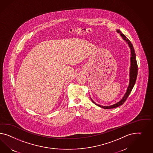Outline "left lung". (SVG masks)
<instances>
[{"label":"left lung","mask_w":153,"mask_h":153,"mask_svg":"<svg viewBox=\"0 0 153 153\" xmlns=\"http://www.w3.org/2000/svg\"><path fill=\"white\" fill-rule=\"evenodd\" d=\"M117 33H120L121 36L123 38V39L128 42V45L130 48V50H131V57L130 58V59H131V66H130V82H129V85H128V87L127 88L126 92L124 95L123 98L119 102H118L117 103H115L114 105H112L111 106H101V105H100L95 103V102L91 99L93 103H95V105H97L98 106L105 108V109H110V108L119 107L125 102V101L128 99V96L130 95L131 91H132V88H133L134 86L135 82H136L137 75V70L138 69H137V62H136V55H135V51H134V48L133 47L132 43H131V42L128 40V38L126 37L123 33H122L120 30H117Z\"/></svg>","instance_id":"1"}]
</instances>
